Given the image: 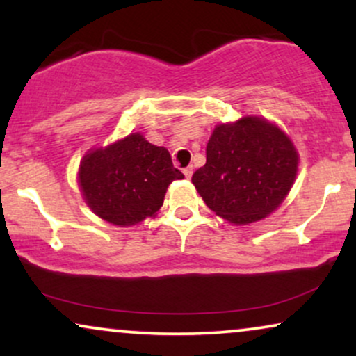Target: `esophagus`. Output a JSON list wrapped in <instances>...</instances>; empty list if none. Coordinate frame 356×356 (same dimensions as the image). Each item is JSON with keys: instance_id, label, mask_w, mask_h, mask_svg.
Wrapping results in <instances>:
<instances>
[{"instance_id": "1", "label": "esophagus", "mask_w": 356, "mask_h": 356, "mask_svg": "<svg viewBox=\"0 0 356 356\" xmlns=\"http://www.w3.org/2000/svg\"><path fill=\"white\" fill-rule=\"evenodd\" d=\"M184 175H186L187 179H191L192 177V167H186V169H184Z\"/></svg>"}]
</instances>
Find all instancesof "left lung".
<instances>
[{
	"label": "left lung",
	"instance_id": "left-lung-1",
	"mask_svg": "<svg viewBox=\"0 0 356 356\" xmlns=\"http://www.w3.org/2000/svg\"><path fill=\"white\" fill-rule=\"evenodd\" d=\"M296 172L298 152L283 130L266 118L243 117L216 127L192 184L220 218L251 224L280 207Z\"/></svg>",
	"mask_w": 356,
	"mask_h": 356
}]
</instances>
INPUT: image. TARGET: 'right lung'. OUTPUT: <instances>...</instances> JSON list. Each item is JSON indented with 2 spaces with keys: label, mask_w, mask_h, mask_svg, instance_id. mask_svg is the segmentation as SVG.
<instances>
[{
  "label": "right lung",
  "mask_w": 356,
  "mask_h": 356,
  "mask_svg": "<svg viewBox=\"0 0 356 356\" xmlns=\"http://www.w3.org/2000/svg\"><path fill=\"white\" fill-rule=\"evenodd\" d=\"M184 174L165 147L152 145L140 134L90 150L81 159L79 184L85 202L99 218L127 227L154 218L167 187Z\"/></svg>",
  "instance_id": "right-lung-1"
}]
</instances>
